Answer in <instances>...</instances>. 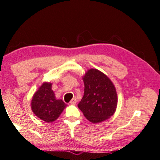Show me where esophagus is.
<instances>
[{
    "label": "esophagus",
    "instance_id": "1",
    "mask_svg": "<svg viewBox=\"0 0 160 160\" xmlns=\"http://www.w3.org/2000/svg\"><path fill=\"white\" fill-rule=\"evenodd\" d=\"M76 102H77V99H76V97H74V98H72V99H71V101H70V104H76Z\"/></svg>",
    "mask_w": 160,
    "mask_h": 160
}]
</instances>
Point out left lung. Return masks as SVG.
<instances>
[{"mask_svg":"<svg viewBox=\"0 0 160 160\" xmlns=\"http://www.w3.org/2000/svg\"><path fill=\"white\" fill-rule=\"evenodd\" d=\"M84 93L78 107L92 123H98L110 117L117 105V94L108 76L96 69L84 75Z\"/></svg>","mask_w":160,"mask_h":160,"instance_id":"8db88e82","label":"left lung"}]
</instances>
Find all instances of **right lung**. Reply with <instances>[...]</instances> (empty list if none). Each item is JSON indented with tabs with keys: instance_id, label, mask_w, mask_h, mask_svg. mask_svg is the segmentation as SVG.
<instances>
[{
	"instance_id": "right-lung-1",
	"label": "right lung",
	"mask_w": 160,
	"mask_h": 160,
	"mask_svg": "<svg viewBox=\"0 0 160 160\" xmlns=\"http://www.w3.org/2000/svg\"><path fill=\"white\" fill-rule=\"evenodd\" d=\"M32 110L39 119L46 122L55 121L62 113L66 104L56 99L52 90V84L44 83L33 96Z\"/></svg>"
}]
</instances>
